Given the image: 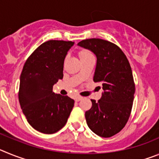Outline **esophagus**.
I'll list each match as a JSON object with an SVG mask.
<instances>
[{"label":"esophagus","mask_w":159,"mask_h":159,"mask_svg":"<svg viewBox=\"0 0 159 159\" xmlns=\"http://www.w3.org/2000/svg\"><path fill=\"white\" fill-rule=\"evenodd\" d=\"M82 99H83V97H81V96H76L75 98V100L76 101V102H79V101L82 100Z\"/></svg>","instance_id":"1"}]
</instances>
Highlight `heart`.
<instances>
[{"mask_svg": "<svg viewBox=\"0 0 159 159\" xmlns=\"http://www.w3.org/2000/svg\"><path fill=\"white\" fill-rule=\"evenodd\" d=\"M88 55H92L88 51H86V50H83L80 52V57H84V56H88Z\"/></svg>", "mask_w": 159, "mask_h": 159, "instance_id": "obj_1", "label": "heart"}]
</instances>
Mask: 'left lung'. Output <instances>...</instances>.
Segmentation results:
<instances>
[{
	"label": "left lung",
	"mask_w": 159,
	"mask_h": 159,
	"mask_svg": "<svg viewBox=\"0 0 159 159\" xmlns=\"http://www.w3.org/2000/svg\"><path fill=\"white\" fill-rule=\"evenodd\" d=\"M96 57L94 82H100L102 96L85 112L87 124L97 135L109 138L119 133L128 121L135 92L131 67L127 57L115 43L101 39L78 43Z\"/></svg>",
	"instance_id": "1"
}]
</instances>
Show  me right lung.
<instances>
[{"mask_svg":"<svg viewBox=\"0 0 159 159\" xmlns=\"http://www.w3.org/2000/svg\"><path fill=\"white\" fill-rule=\"evenodd\" d=\"M74 42L48 40L26 60L20 77L19 102L27 121L35 130L53 134L64 127L74 100L52 92L62 80L64 59Z\"/></svg>","mask_w":159,"mask_h":159,"instance_id":"add662e5","label":"right lung"}]
</instances>
